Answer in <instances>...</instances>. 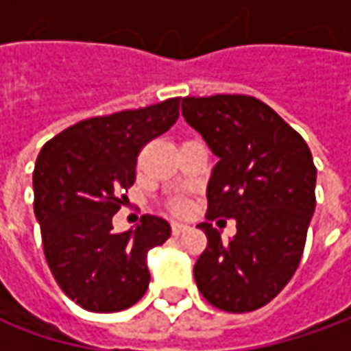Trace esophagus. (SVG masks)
Instances as JSON below:
<instances>
[{
    "label": "esophagus",
    "mask_w": 351,
    "mask_h": 351,
    "mask_svg": "<svg viewBox=\"0 0 351 351\" xmlns=\"http://www.w3.org/2000/svg\"><path fill=\"white\" fill-rule=\"evenodd\" d=\"M185 230H187V226H185V224H182V223H171V234H173V236L183 234Z\"/></svg>",
    "instance_id": "34e87169"
}]
</instances>
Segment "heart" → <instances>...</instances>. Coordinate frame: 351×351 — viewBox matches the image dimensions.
I'll return each mask as SVG.
<instances>
[{
  "instance_id": "obj_1",
  "label": "heart",
  "mask_w": 351,
  "mask_h": 351,
  "mask_svg": "<svg viewBox=\"0 0 351 351\" xmlns=\"http://www.w3.org/2000/svg\"><path fill=\"white\" fill-rule=\"evenodd\" d=\"M171 209L176 210V213H183V209H185V205H183L182 201H178V203H173V207Z\"/></svg>"
}]
</instances>
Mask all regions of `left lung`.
Masks as SVG:
<instances>
[{"mask_svg":"<svg viewBox=\"0 0 351 351\" xmlns=\"http://www.w3.org/2000/svg\"><path fill=\"white\" fill-rule=\"evenodd\" d=\"M185 121L219 156L207 187V221L236 219L221 240L199 228L207 248L193 274L201 295L226 313L262 308L297 271L315 213L317 168L303 136L252 95L183 97Z\"/></svg>","mask_w":351,"mask_h":351,"instance_id":"8db88e82","label":"left lung"}]
</instances>
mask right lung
I'll return each mask as SVG.
<instances>
[{"label": "right lung", "mask_w": 351, "mask_h": 351, "mask_svg": "<svg viewBox=\"0 0 351 351\" xmlns=\"http://www.w3.org/2000/svg\"><path fill=\"white\" fill-rule=\"evenodd\" d=\"M180 117V97L75 123L43 146L33 173L34 215L48 267L60 289L91 313H117L148 289L146 254L169 238V224L144 215L136 230L115 232L113 215L136 180L148 142Z\"/></svg>", "instance_id": "right-lung-1"}]
</instances>
